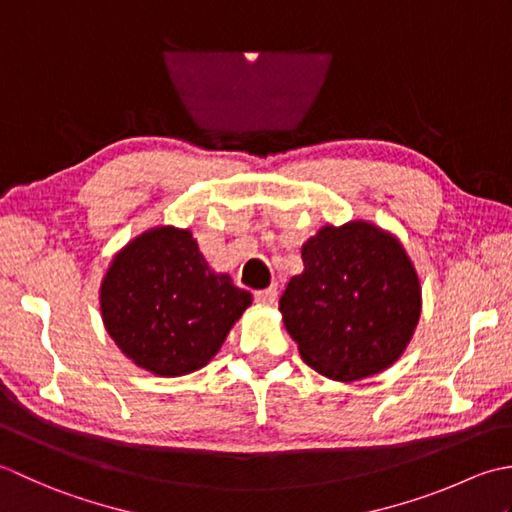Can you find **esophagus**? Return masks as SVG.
<instances>
[{
	"mask_svg": "<svg viewBox=\"0 0 512 512\" xmlns=\"http://www.w3.org/2000/svg\"><path fill=\"white\" fill-rule=\"evenodd\" d=\"M278 296V289L276 287H267V289H258L254 291V300L258 305H274Z\"/></svg>",
	"mask_w": 512,
	"mask_h": 512,
	"instance_id": "34e87169",
	"label": "esophagus"
}]
</instances>
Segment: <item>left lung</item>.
Wrapping results in <instances>:
<instances>
[{
    "instance_id": "8db88e82",
    "label": "left lung",
    "mask_w": 512,
    "mask_h": 512,
    "mask_svg": "<svg viewBox=\"0 0 512 512\" xmlns=\"http://www.w3.org/2000/svg\"><path fill=\"white\" fill-rule=\"evenodd\" d=\"M280 311L311 369L353 382L402 356L420 320V283L393 236L369 223L325 227L302 247Z\"/></svg>"
}]
</instances>
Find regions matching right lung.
Returning a JSON list of instances; mask_svg holds the SVG:
<instances>
[{"label":"right lung","mask_w":512,"mask_h":512,"mask_svg":"<svg viewBox=\"0 0 512 512\" xmlns=\"http://www.w3.org/2000/svg\"><path fill=\"white\" fill-rule=\"evenodd\" d=\"M252 305L227 274H214L190 232L159 227L112 260L101 314L112 340L156 375L201 369Z\"/></svg>","instance_id":"add662e5"}]
</instances>
